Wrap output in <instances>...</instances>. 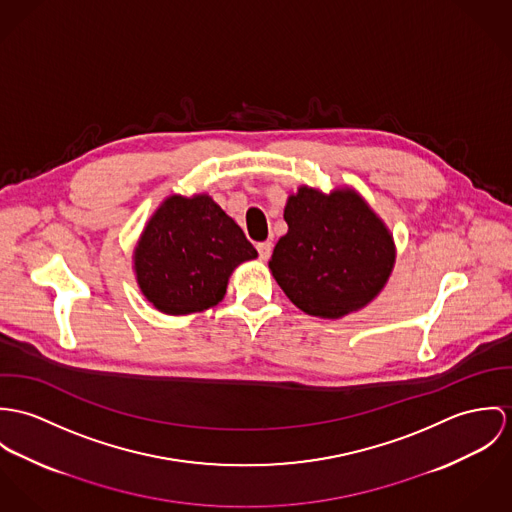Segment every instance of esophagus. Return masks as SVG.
Segmentation results:
<instances>
[{"label":"esophagus","instance_id":"34e87169","mask_svg":"<svg viewBox=\"0 0 512 512\" xmlns=\"http://www.w3.org/2000/svg\"><path fill=\"white\" fill-rule=\"evenodd\" d=\"M257 251H259V259L267 261L273 253V243L271 241H261V243H257Z\"/></svg>","mask_w":512,"mask_h":512}]
</instances>
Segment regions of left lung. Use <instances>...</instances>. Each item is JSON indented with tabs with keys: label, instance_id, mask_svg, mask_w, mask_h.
I'll return each mask as SVG.
<instances>
[{
	"label": "left lung",
	"instance_id": "1",
	"mask_svg": "<svg viewBox=\"0 0 512 512\" xmlns=\"http://www.w3.org/2000/svg\"><path fill=\"white\" fill-rule=\"evenodd\" d=\"M288 231L269 269L294 306L318 318H343L367 306L389 281L395 241L351 188L324 194L300 186L284 208Z\"/></svg>",
	"mask_w": 512,
	"mask_h": 512
}]
</instances>
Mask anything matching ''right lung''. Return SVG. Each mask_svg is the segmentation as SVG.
<instances>
[{
    "label": "right lung",
    "mask_w": 512,
    "mask_h": 512,
    "mask_svg": "<svg viewBox=\"0 0 512 512\" xmlns=\"http://www.w3.org/2000/svg\"><path fill=\"white\" fill-rule=\"evenodd\" d=\"M255 257L243 229L208 194L169 196L147 222L133 253L141 292L172 316L216 306L233 269Z\"/></svg>",
    "instance_id": "1"
}]
</instances>
